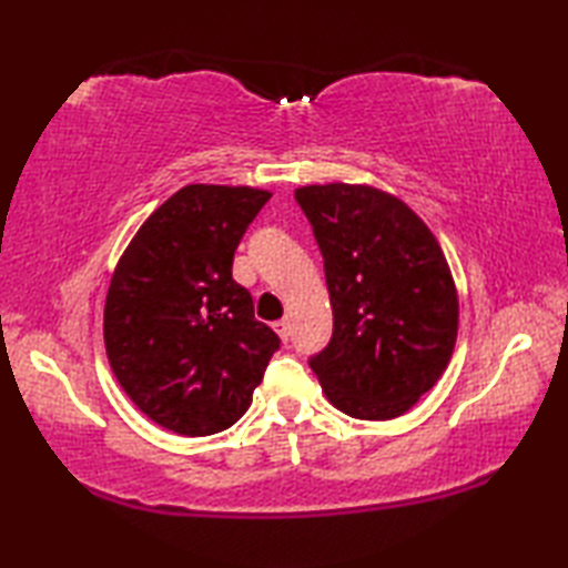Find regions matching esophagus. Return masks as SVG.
<instances>
[{
  "instance_id": "34e87169",
  "label": "esophagus",
  "mask_w": 568,
  "mask_h": 568,
  "mask_svg": "<svg viewBox=\"0 0 568 568\" xmlns=\"http://www.w3.org/2000/svg\"><path fill=\"white\" fill-rule=\"evenodd\" d=\"M273 329L277 332V336H281V342H287V339H291V322H287V320L275 322V324H273Z\"/></svg>"
}]
</instances>
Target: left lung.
Returning <instances> with one entry per match:
<instances>
[{"label":"left lung","instance_id":"8db88e82","mask_svg":"<svg viewBox=\"0 0 568 568\" xmlns=\"http://www.w3.org/2000/svg\"><path fill=\"white\" fill-rule=\"evenodd\" d=\"M295 200L334 312L332 342L310 366L348 417H400L442 378L456 344L458 295L439 241L403 200L371 185H305Z\"/></svg>","mask_w":568,"mask_h":568}]
</instances>
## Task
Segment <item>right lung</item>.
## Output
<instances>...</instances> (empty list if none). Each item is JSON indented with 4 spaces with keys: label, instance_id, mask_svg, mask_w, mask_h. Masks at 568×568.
<instances>
[{
    "label": "right lung",
    "instance_id": "right-lung-1",
    "mask_svg": "<svg viewBox=\"0 0 568 568\" xmlns=\"http://www.w3.org/2000/svg\"><path fill=\"white\" fill-rule=\"evenodd\" d=\"M268 200L248 185L180 187L114 268L106 358L131 403L183 437L232 427L281 344L232 277L239 241Z\"/></svg>",
    "mask_w": 568,
    "mask_h": 568
}]
</instances>
